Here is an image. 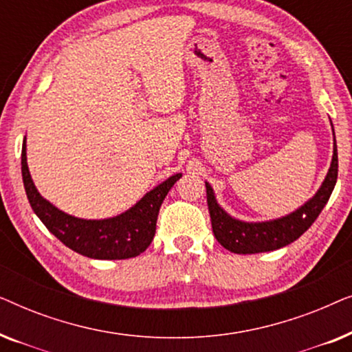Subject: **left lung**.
I'll use <instances>...</instances> for the list:
<instances>
[{"label":"left lung","instance_id":"1","mask_svg":"<svg viewBox=\"0 0 352 352\" xmlns=\"http://www.w3.org/2000/svg\"><path fill=\"white\" fill-rule=\"evenodd\" d=\"M331 123V122H330ZM333 129V124H331ZM338 177V151H336L335 131H333V157L324 182L316 192L314 197L301 205L290 214L271 221L248 223L230 216L223 210L216 200L213 187L205 182L206 201H208L211 228L218 242L229 252L237 254H253L272 252L300 239L324 210L331 192L335 189Z\"/></svg>","mask_w":352,"mask_h":352}]
</instances>
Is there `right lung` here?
I'll list each match as a JSON object with an SVG mask.
<instances>
[{"label":"right lung","instance_id":"add662e5","mask_svg":"<svg viewBox=\"0 0 352 352\" xmlns=\"http://www.w3.org/2000/svg\"><path fill=\"white\" fill-rule=\"evenodd\" d=\"M181 176L182 173L170 176L122 214L105 219H81L43 199L28 171L25 139L22 144V179L32 210L65 247L93 259H128L146 252L155 235L163 200Z\"/></svg>","mask_w":352,"mask_h":352}]
</instances>
